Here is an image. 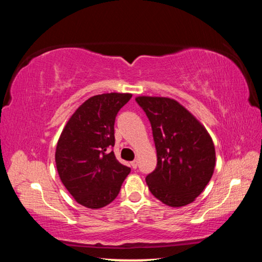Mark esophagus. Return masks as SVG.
I'll use <instances>...</instances> for the list:
<instances>
[{"instance_id":"1","label":"esophagus","mask_w":262,"mask_h":262,"mask_svg":"<svg viewBox=\"0 0 262 262\" xmlns=\"http://www.w3.org/2000/svg\"><path fill=\"white\" fill-rule=\"evenodd\" d=\"M130 165H132L133 168H136L137 165H139V162H137V159H135V161H133V162L130 163Z\"/></svg>"}]
</instances>
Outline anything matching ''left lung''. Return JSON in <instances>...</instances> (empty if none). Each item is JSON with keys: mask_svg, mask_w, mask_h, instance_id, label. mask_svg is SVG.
<instances>
[{"mask_svg": "<svg viewBox=\"0 0 262 262\" xmlns=\"http://www.w3.org/2000/svg\"><path fill=\"white\" fill-rule=\"evenodd\" d=\"M135 100L151 123L157 151V166L145 178L150 192L166 206L189 205L214 173L216 154L209 133L174 99L139 96Z\"/></svg>", "mask_w": 262, "mask_h": 262, "instance_id": "1", "label": "left lung"}]
</instances>
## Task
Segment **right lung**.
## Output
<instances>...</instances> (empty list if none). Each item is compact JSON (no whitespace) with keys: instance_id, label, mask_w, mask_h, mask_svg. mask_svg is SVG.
I'll return each instance as SVG.
<instances>
[{"instance_id":"obj_1","label":"right lung","mask_w":262,"mask_h":262,"mask_svg":"<svg viewBox=\"0 0 262 262\" xmlns=\"http://www.w3.org/2000/svg\"><path fill=\"white\" fill-rule=\"evenodd\" d=\"M132 94L97 95L75 111L55 150L57 173L75 201L90 209L107 206L118 196L130 168L115 158V117Z\"/></svg>"}]
</instances>
